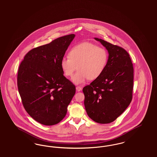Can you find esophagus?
<instances>
[{
	"mask_svg": "<svg viewBox=\"0 0 157 157\" xmlns=\"http://www.w3.org/2000/svg\"><path fill=\"white\" fill-rule=\"evenodd\" d=\"M76 90L77 91L79 92V91H81V90H82V88L80 87V86H76Z\"/></svg>",
	"mask_w": 157,
	"mask_h": 157,
	"instance_id": "obj_1",
	"label": "esophagus"
}]
</instances>
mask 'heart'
I'll list each match as a JSON object with an SVG mask.
<instances>
[{"instance_id": "b5f03b06", "label": "heart", "mask_w": 157, "mask_h": 157, "mask_svg": "<svg viewBox=\"0 0 157 157\" xmlns=\"http://www.w3.org/2000/svg\"><path fill=\"white\" fill-rule=\"evenodd\" d=\"M108 61L105 49L90 42L75 45L69 52V57H63L60 67L63 74L72 77L75 71L79 70L72 78L73 82L79 85L88 79L94 80L102 74Z\"/></svg>"}]
</instances>
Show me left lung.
Here are the masks:
<instances>
[{
    "mask_svg": "<svg viewBox=\"0 0 157 157\" xmlns=\"http://www.w3.org/2000/svg\"><path fill=\"white\" fill-rule=\"evenodd\" d=\"M109 53L104 72L83 88L84 105L90 119L99 124L116 120L132 99L134 67L129 53L122 48L95 37Z\"/></svg>",
    "mask_w": 157,
    "mask_h": 157,
    "instance_id": "left-lung-1",
    "label": "left lung"
}]
</instances>
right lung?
I'll return each mask as SVG.
<instances>
[{"label":"right lung","mask_w":157,"mask_h":157,"mask_svg":"<svg viewBox=\"0 0 157 157\" xmlns=\"http://www.w3.org/2000/svg\"><path fill=\"white\" fill-rule=\"evenodd\" d=\"M70 34L33 48L26 54L17 72V88L24 108L45 125L64 118L75 86L63 76L60 61L75 37Z\"/></svg>","instance_id":"right-lung-1"}]
</instances>
